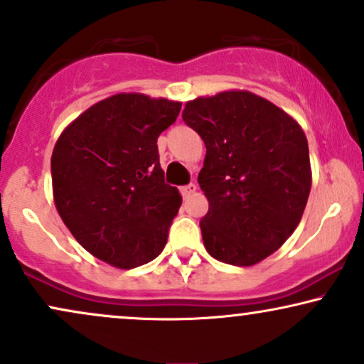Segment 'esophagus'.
<instances>
[{
    "mask_svg": "<svg viewBox=\"0 0 364 364\" xmlns=\"http://www.w3.org/2000/svg\"><path fill=\"white\" fill-rule=\"evenodd\" d=\"M196 189H197L196 183H192V182H191V183H187V186L181 187V192H182V196H183V197H189L191 194H194Z\"/></svg>",
    "mask_w": 364,
    "mask_h": 364,
    "instance_id": "1",
    "label": "esophagus"
}]
</instances>
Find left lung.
I'll list each match as a JSON object with an SVG mask.
<instances>
[{
	"label": "left lung",
	"mask_w": 364,
	"mask_h": 364,
	"mask_svg": "<svg viewBox=\"0 0 364 364\" xmlns=\"http://www.w3.org/2000/svg\"><path fill=\"white\" fill-rule=\"evenodd\" d=\"M182 119L205 145L200 219L213 258L251 267L270 257L299 226L311 192L307 138L294 118L248 91L186 105Z\"/></svg>",
	"instance_id": "8db88e82"
}]
</instances>
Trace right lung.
I'll return each mask as SVG.
<instances>
[{
  "label": "right lung",
  "mask_w": 364,
  "mask_h": 364,
  "mask_svg": "<svg viewBox=\"0 0 364 364\" xmlns=\"http://www.w3.org/2000/svg\"><path fill=\"white\" fill-rule=\"evenodd\" d=\"M182 102L116 94L84 111L52 154L55 208L75 240L113 267L159 257L182 197L165 183L156 138Z\"/></svg>",
  "instance_id": "right-lung-1"
}]
</instances>
